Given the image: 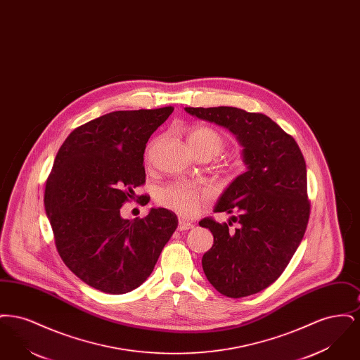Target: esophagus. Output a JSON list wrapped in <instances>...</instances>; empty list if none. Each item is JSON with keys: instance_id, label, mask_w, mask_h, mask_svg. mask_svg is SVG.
<instances>
[{"instance_id": "obj_1", "label": "esophagus", "mask_w": 360, "mask_h": 360, "mask_svg": "<svg viewBox=\"0 0 360 360\" xmlns=\"http://www.w3.org/2000/svg\"><path fill=\"white\" fill-rule=\"evenodd\" d=\"M194 226V224L186 221V220H179L178 221V231H188Z\"/></svg>"}]
</instances>
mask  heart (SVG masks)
<instances>
[{
  "label": "heart",
  "instance_id": "b5f03b06",
  "mask_svg": "<svg viewBox=\"0 0 360 360\" xmlns=\"http://www.w3.org/2000/svg\"><path fill=\"white\" fill-rule=\"evenodd\" d=\"M188 148L194 156L206 155L210 159L221 154L225 148V139L223 135L210 127H194L188 131ZM154 144L150 146L148 155L151 154ZM206 194L188 184H170L159 188L156 193V201L159 205L165 206L179 214L191 216L201 204L205 201Z\"/></svg>",
  "mask_w": 360,
  "mask_h": 360
}]
</instances>
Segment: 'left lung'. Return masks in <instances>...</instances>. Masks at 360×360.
<instances>
[{
    "instance_id": "8db88e82",
    "label": "left lung",
    "mask_w": 360,
    "mask_h": 360,
    "mask_svg": "<svg viewBox=\"0 0 360 360\" xmlns=\"http://www.w3.org/2000/svg\"><path fill=\"white\" fill-rule=\"evenodd\" d=\"M188 115L214 122L236 136L247 172L225 188L214 212L236 213L232 221L204 219L213 245L202 257L210 285L241 298L269 288L289 264L304 238L310 205L307 165L295 140L262 113L239 108H185Z\"/></svg>"
}]
</instances>
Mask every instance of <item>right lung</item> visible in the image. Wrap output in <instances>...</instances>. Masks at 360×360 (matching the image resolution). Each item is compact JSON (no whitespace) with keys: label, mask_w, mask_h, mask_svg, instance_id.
<instances>
[{"label":"right lung","mask_w":360,"mask_h":360,"mask_svg":"<svg viewBox=\"0 0 360 360\" xmlns=\"http://www.w3.org/2000/svg\"><path fill=\"white\" fill-rule=\"evenodd\" d=\"M174 108L119 110L74 129L59 148L44 207L59 255L89 286L108 294L139 288L178 226L175 213L153 207L125 220L120 207L146 182L144 150Z\"/></svg>","instance_id":"obj_1"}]
</instances>
